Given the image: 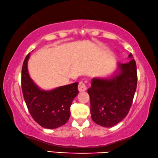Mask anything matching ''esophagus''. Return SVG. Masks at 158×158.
<instances>
[{"instance_id":"obj_1","label":"esophagus","mask_w":158,"mask_h":158,"mask_svg":"<svg viewBox=\"0 0 158 158\" xmlns=\"http://www.w3.org/2000/svg\"><path fill=\"white\" fill-rule=\"evenodd\" d=\"M78 89L79 92H84L85 90H86V86H85V84L84 82H79L78 85Z\"/></svg>"}]
</instances>
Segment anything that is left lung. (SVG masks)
<instances>
[{"label": "left lung", "instance_id": "1", "mask_svg": "<svg viewBox=\"0 0 158 158\" xmlns=\"http://www.w3.org/2000/svg\"><path fill=\"white\" fill-rule=\"evenodd\" d=\"M132 58L118 63L117 72L110 78H93L88 89L93 121L102 127H110L127 116L137 89V65Z\"/></svg>", "mask_w": 158, "mask_h": 158}]
</instances>
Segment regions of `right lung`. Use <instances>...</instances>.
<instances>
[{
    "instance_id": "right-lung-1",
    "label": "right lung",
    "mask_w": 158,
    "mask_h": 158,
    "mask_svg": "<svg viewBox=\"0 0 158 158\" xmlns=\"http://www.w3.org/2000/svg\"><path fill=\"white\" fill-rule=\"evenodd\" d=\"M30 53L23 61L21 70V89L31 116L40 126L55 129L65 125L70 116V106L79 93L78 82L51 90L40 89L28 72Z\"/></svg>"
}]
</instances>
